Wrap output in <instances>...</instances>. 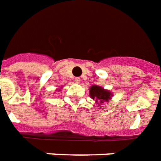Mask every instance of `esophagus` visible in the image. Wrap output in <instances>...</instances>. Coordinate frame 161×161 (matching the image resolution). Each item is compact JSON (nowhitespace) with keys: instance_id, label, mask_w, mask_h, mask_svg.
I'll return each mask as SVG.
<instances>
[{"instance_id":"1","label":"esophagus","mask_w":161,"mask_h":161,"mask_svg":"<svg viewBox=\"0 0 161 161\" xmlns=\"http://www.w3.org/2000/svg\"><path fill=\"white\" fill-rule=\"evenodd\" d=\"M75 81L76 83H80V78H75Z\"/></svg>"}]
</instances>
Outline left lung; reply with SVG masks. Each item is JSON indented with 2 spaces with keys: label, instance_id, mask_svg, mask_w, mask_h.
Wrapping results in <instances>:
<instances>
[{
  "label": "left lung",
  "instance_id": "left-lung-1",
  "mask_svg": "<svg viewBox=\"0 0 161 161\" xmlns=\"http://www.w3.org/2000/svg\"><path fill=\"white\" fill-rule=\"evenodd\" d=\"M90 96L93 100H95L97 102H100V104L104 103L105 101H108L111 98V92H109L108 90H105L103 87L99 86H91L90 88Z\"/></svg>",
  "mask_w": 161,
  "mask_h": 161
}]
</instances>
